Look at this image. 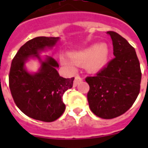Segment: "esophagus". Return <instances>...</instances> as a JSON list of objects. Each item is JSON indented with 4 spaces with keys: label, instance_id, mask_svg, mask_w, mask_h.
<instances>
[{
    "label": "esophagus",
    "instance_id": "esophagus-1",
    "mask_svg": "<svg viewBox=\"0 0 148 148\" xmlns=\"http://www.w3.org/2000/svg\"><path fill=\"white\" fill-rule=\"evenodd\" d=\"M82 77H79V76H76L74 81V86H77V85H78V83H79L80 82H82Z\"/></svg>",
    "mask_w": 148,
    "mask_h": 148
}]
</instances>
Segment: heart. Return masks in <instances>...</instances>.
<instances>
[{"label": "heart", "mask_w": 148, "mask_h": 148, "mask_svg": "<svg viewBox=\"0 0 148 148\" xmlns=\"http://www.w3.org/2000/svg\"><path fill=\"white\" fill-rule=\"evenodd\" d=\"M109 49L106 43L98 45L93 44L80 51L71 52L70 58L65 55H61L59 60L61 64L73 71L75 65L85 66V69L90 73H95L101 71L108 62Z\"/></svg>", "instance_id": "b5f03b06"}]
</instances>
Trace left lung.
I'll return each mask as SVG.
<instances>
[{"label":"left lung","mask_w":148,"mask_h":148,"mask_svg":"<svg viewBox=\"0 0 148 148\" xmlns=\"http://www.w3.org/2000/svg\"><path fill=\"white\" fill-rule=\"evenodd\" d=\"M115 58L93 77H87L89 106L94 114L112 119L124 114L140 93L141 70L133 47L115 32H107Z\"/></svg>","instance_id":"obj_1"}]
</instances>
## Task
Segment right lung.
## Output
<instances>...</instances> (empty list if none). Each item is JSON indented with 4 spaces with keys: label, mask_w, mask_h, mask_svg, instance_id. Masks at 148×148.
I'll return each instance as SVG.
<instances>
[{
    "label": "right lung",
    "mask_w": 148,
    "mask_h": 148,
    "mask_svg": "<svg viewBox=\"0 0 148 148\" xmlns=\"http://www.w3.org/2000/svg\"><path fill=\"white\" fill-rule=\"evenodd\" d=\"M58 40V37H36L22 46L12 61L8 79L12 98L24 114L37 121L52 122L60 117L66 109L62 96L73 86L74 77H61L56 70L58 62L49 56L42 60L39 55ZM30 57L37 58L41 63L35 74L25 68Z\"/></svg>",
    "instance_id": "add662e5"
}]
</instances>
